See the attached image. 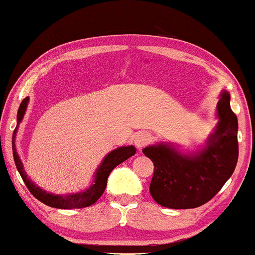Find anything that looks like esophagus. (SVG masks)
Wrapping results in <instances>:
<instances>
[{
  "label": "esophagus",
  "mask_w": 255,
  "mask_h": 255,
  "mask_svg": "<svg viewBox=\"0 0 255 255\" xmlns=\"http://www.w3.org/2000/svg\"><path fill=\"white\" fill-rule=\"evenodd\" d=\"M152 136L150 133L147 131H140V133L136 134L135 139H134V142H135V146L137 148L145 147L146 145H148L151 142Z\"/></svg>",
  "instance_id": "1"
}]
</instances>
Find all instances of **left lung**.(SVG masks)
<instances>
[{
    "mask_svg": "<svg viewBox=\"0 0 255 255\" xmlns=\"http://www.w3.org/2000/svg\"><path fill=\"white\" fill-rule=\"evenodd\" d=\"M217 115V129L206 147L197 154H181L176 148L163 144L142 150L153 162L150 193L159 205L176 210L201 206L211 200L233 175L239 158V125L228 92L222 93Z\"/></svg>",
    "mask_w": 255,
    "mask_h": 255,
    "instance_id": "left-lung-1",
    "label": "left lung"
}]
</instances>
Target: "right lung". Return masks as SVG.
Instances as JSON below:
<instances>
[{
	"label": "right lung",
	"instance_id": "right-lung-1",
	"mask_svg": "<svg viewBox=\"0 0 255 255\" xmlns=\"http://www.w3.org/2000/svg\"><path fill=\"white\" fill-rule=\"evenodd\" d=\"M28 98L26 97L24 101L20 104L19 110H17V116H16V127L13 131V136H11V145H13V157L14 162H15L16 169L19 171L20 176H21L22 181H24L26 187L28 188V191L31 192V194L34 198H37L38 200L42 201L43 204L48 205V206L56 207V209H81V207H87L91 206L102 197L105 191V187H107V181L109 177L110 172L114 170L119 164H121L122 162H125L126 159L134 156L135 153V147L134 146H122V147L116 148V150L111 151L107 157L104 158V160L102 162V164L96 171V180L95 183L90 187L87 191L81 192V193H75V194H69V195H54L49 194V193L42 191L39 187H37L36 184L32 183L27 178V175L24 170V166H22L21 160H20L19 156H17L16 150H15V135L17 127H19L20 122H21L22 118H24V114L27 108Z\"/></svg>",
	"mask_w": 255,
	"mask_h": 255
}]
</instances>
